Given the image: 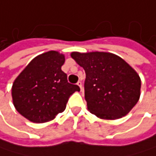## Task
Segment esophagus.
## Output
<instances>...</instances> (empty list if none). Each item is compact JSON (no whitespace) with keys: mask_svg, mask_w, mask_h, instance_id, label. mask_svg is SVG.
I'll list each match as a JSON object with an SVG mask.
<instances>
[{"mask_svg":"<svg viewBox=\"0 0 156 156\" xmlns=\"http://www.w3.org/2000/svg\"><path fill=\"white\" fill-rule=\"evenodd\" d=\"M77 85L80 86V90H83V85H82V82H81V81H79V82H77Z\"/></svg>","mask_w":156,"mask_h":156,"instance_id":"1","label":"esophagus"}]
</instances>
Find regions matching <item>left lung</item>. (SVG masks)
<instances>
[{
  "instance_id": "obj_1",
  "label": "left lung",
  "mask_w": 156,
  "mask_h": 156,
  "mask_svg": "<svg viewBox=\"0 0 156 156\" xmlns=\"http://www.w3.org/2000/svg\"><path fill=\"white\" fill-rule=\"evenodd\" d=\"M71 57L85 70V100L91 114L102 119H118L138 103L140 79L121 57L105 51H73Z\"/></svg>"
}]
</instances>
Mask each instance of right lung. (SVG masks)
<instances>
[{
	"mask_svg": "<svg viewBox=\"0 0 156 156\" xmlns=\"http://www.w3.org/2000/svg\"><path fill=\"white\" fill-rule=\"evenodd\" d=\"M64 63V54L50 51L38 55L19 74L12 97L20 115L34 123H44L65 111L69 97L80 89L68 83L61 69Z\"/></svg>",
	"mask_w": 156,
	"mask_h": 156,
	"instance_id": "add662e5",
	"label": "right lung"
}]
</instances>
